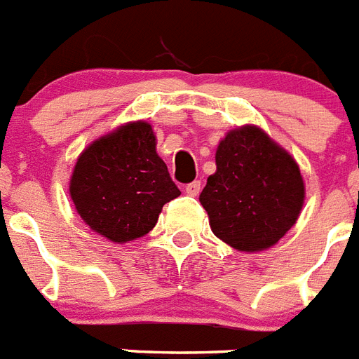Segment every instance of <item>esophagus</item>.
Instances as JSON below:
<instances>
[{
	"label": "esophagus",
	"mask_w": 359,
	"mask_h": 359,
	"mask_svg": "<svg viewBox=\"0 0 359 359\" xmlns=\"http://www.w3.org/2000/svg\"><path fill=\"white\" fill-rule=\"evenodd\" d=\"M199 190H201V182H199V180H196V182L185 185V192L189 196H198Z\"/></svg>",
	"instance_id": "34e87169"
}]
</instances>
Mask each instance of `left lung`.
Returning <instances> with one entry per match:
<instances>
[{"mask_svg": "<svg viewBox=\"0 0 359 359\" xmlns=\"http://www.w3.org/2000/svg\"><path fill=\"white\" fill-rule=\"evenodd\" d=\"M199 201L215 236L239 252L277 244L297 223L306 189L297 161L261 128L231 129Z\"/></svg>", "mask_w": 359, "mask_h": 359, "instance_id": "left-lung-1", "label": "left lung"}]
</instances>
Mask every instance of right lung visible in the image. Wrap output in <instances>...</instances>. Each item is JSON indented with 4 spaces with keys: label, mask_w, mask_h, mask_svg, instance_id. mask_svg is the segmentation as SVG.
<instances>
[{
    "label": "right lung",
    "mask_w": 359,
    "mask_h": 359,
    "mask_svg": "<svg viewBox=\"0 0 359 359\" xmlns=\"http://www.w3.org/2000/svg\"><path fill=\"white\" fill-rule=\"evenodd\" d=\"M180 194L158 156L152 128L142 120L88 145L69 180V196L82 221L118 244L149 233L165 203Z\"/></svg>",
    "instance_id": "1"
}]
</instances>
